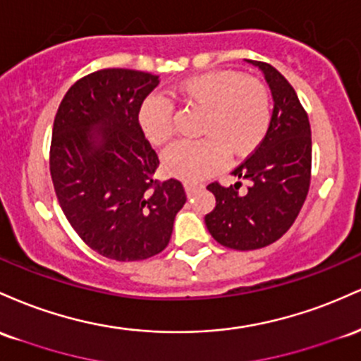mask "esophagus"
I'll return each instance as SVG.
<instances>
[{
	"mask_svg": "<svg viewBox=\"0 0 361 361\" xmlns=\"http://www.w3.org/2000/svg\"><path fill=\"white\" fill-rule=\"evenodd\" d=\"M202 188L201 184H196V182H184V189H185V194H188L189 197L194 196L200 189Z\"/></svg>",
	"mask_w": 361,
	"mask_h": 361,
	"instance_id": "obj_1",
	"label": "esophagus"
}]
</instances>
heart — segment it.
I'll return each mask as SVG.
<instances>
[{"mask_svg": "<svg viewBox=\"0 0 361 361\" xmlns=\"http://www.w3.org/2000/svg\"><path fill=\"white\" fill-rule=\"evenodd\" d=\"M177 100L202 109L197 141L172 145L164 167L182 180H201L224 167L226 155H250L262 143L271 124V97L262 82L235 71H209L176 87ZM137 123L149 143L161 147L173 135V109L164 97L152 95L137 111Z\"/></svg>", "mask_w": 361, "mask_h": 361, "instance_id": "heart-1", "label": "heart"}]
</instances>
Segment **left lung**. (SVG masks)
I'll return each mask as SVG.
<instances>
[{"label":"left lung","instance_id":"left-lung-1","mask_svg":"<svg viewBox=\"0 0 361 361\" xmlns=\"http://www.w3.org/2000/svg\"><path fill=\"white\" fill-rule=\"evenodd\" d=\"M264 73L274 100L271 124L262 143L233 170L250 180L224 188L212 182L216 206L204 224L218 244L235 250H254L283 237L297 220L310 185L312 136L305 109L288 80L268 63L247 59Z\"/></svg>","mask_w":361,"mask_h":361}]
</instances>
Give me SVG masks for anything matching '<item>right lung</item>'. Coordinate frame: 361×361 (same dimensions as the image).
Here are the masks:
<instances>
[{
    "label": "right lung",
    "mask_w": 361,
    "mask_h": 361,
    "mask_svg": "<svg viewBox=\"0 0 361 361\" xmlns=\"http://www.w3.org/2000/svg\"><path fill=\"white\" fill-rule=\"evenodd\" d=\"M159 83L124 68L90 73L54 117L49 167L61 209L85 244L114 261L161 252L185 202L179 180H155L159 155L137 123Z\"/></svg>",
    "instance_id": "1"
}]
</instances>
